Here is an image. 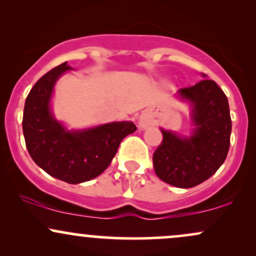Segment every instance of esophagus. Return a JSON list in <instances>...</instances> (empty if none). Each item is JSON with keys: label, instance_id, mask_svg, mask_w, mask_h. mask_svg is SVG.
<instances>
[{"label": "esophagus", "instance_id": "1", "mask_svg": "<svg viewBox=\"0 0 256 256\" xmlns=\"http://www.w3.org/2000/svg\"><path fill=\"white\" fill-rule=\"evenodd\" d=\"M152 125V116L148 113H142L138 119V128L141 130H146Z\"/></svg>", "mask_w": 256, "mask_h": 256}]
</instances>
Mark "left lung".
<instances>
[{
	"mask_svg": "<svg viewBox=\"0 0 256 256\" xmlns=\"http://www.w3.org/2000/svg\"><path fill=\"white\" fill-rule=\"evenodd\" d=\"M180 88L178 98L190 106L194 126L190 136L160 128L162 142L153 154L156 176L171 186L190 188L202 184L224 164L230 148L232 122L226 94L206 78Z\"/></svg>",
	"mask_w": 256,
	"mask_h": 256,
	"instance_id": "left-lung-1",
	"label": "left lung"
}]
</instances>
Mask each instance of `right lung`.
<instances>
[{
	"instance_id": "obj_1",
	"label": "right lung",
	"mask_w": 256,
	"mask_h": 256,
	"mask_svg": "<svg viewBox=\"0 0 256 256\" xmlns=\"http://www.w3.org/2000/svg\"><path fill=\"white\" fill-rule=\"evenodd\" d=\"M62 63L42 76L28 94L23 114V134L34 162L53 178L81 184L97 178L116 154L124 137L137 130L132 122H115L82 130H68L50 109L57 80L69 72Z\"/></svg>"
}]
</instances>
